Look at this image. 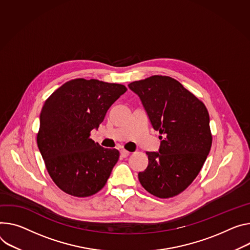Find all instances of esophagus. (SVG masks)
<instances>
[{"label": "esophagus", "instance_id": "1", "mask_svg": "<svg viewBox=\"0 0 250 250\" xmlns=\"http://www.w3.org/2000/svg\"><path fill=\"white\" fill-rule=\"evenodd\" d=\"M129 151H127V150H125V149H122L121 150V155L123 156V157H127L128 155H129Z\"/></svg>", "mask_w": 250, "mask_h": 250}]
</instances>
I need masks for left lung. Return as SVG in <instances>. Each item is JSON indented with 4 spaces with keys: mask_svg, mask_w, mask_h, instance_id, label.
<instances>
[{
    "mask_svg": "<svg viewBox=\"0 0 250 250\" xmlns=\"http://www.w3.org/2000/svg\"><path fill=\"white\" fill-rule=\"evenodd\" d=\"M153 129L160 131L158 151H147L148 166L139 172L141 185L154 196L183 192L197 176L209 153L212 137L208 111L176 80L152 76L130 83Z\"/></svg>",
    "mask_w": 250,
    "mask_h": 250,
    "instance_id": "8db88e82",
    "label": "left lung"
}]
</instances>
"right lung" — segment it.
<instances>
[{"instance_id": "1", "label": "right lung", "mask_w": 250, "mask_h": 250, "mask_svg": "<svg viewBox=\"0 0 250 250\" xmlns=\"http://www.w3.org/2000/svg\"><path fill=\"white\" fill-rule=\"evenodd\" d=\"M125 92L123 84L76 79L44 102L37 143L50 176L65 193L90 196L106 184L120 152L96 144L89 133Z\"/></svg>"}]
</instances>
